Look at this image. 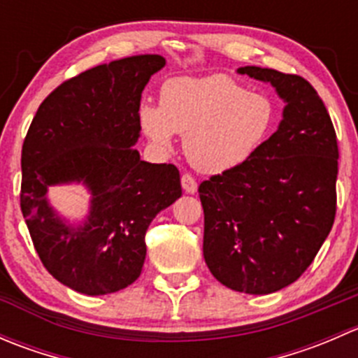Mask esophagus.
Returning a JSON list of instances; mask_svg holds the SVG:
<instances>
[{
	"label": "esophagus",
	"mask_w": 358,
	"mask_h": 358,
	"mask_svg": "<svg viewBox=\"0 0 358 358\" xmlns=\"http://www.w3.org/2000/svg\"><path fill=\"white\" fill-rule=\"evenodd\" d=\"M182 187H183V190H185L187 194H196L197 192V182L194 180L192 175H189V173L182 175Z\"/></svg>",
	"instance_id": "esophagus-1"
}]
</instances>
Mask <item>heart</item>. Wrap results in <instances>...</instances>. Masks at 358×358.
Masks as SVG:
<instances>
[{"mask_svg": "<svg viewBox=\"0 0 358 358\" xmlns=\"http://www.w3.org/2000/svg\"><path fill=\"white\" fill-rule=\"evenodd\" d=\"M143 133L169 147L176 133L190 164L206 175H222L246 164L275 128V107L263 93L249 92L223 74L178 78L161 90V106L138 110Z\"/></svg>", "mask_w": 358, "mask_h": 358, "instance_id": "obj_1", "label": "heart"}]
</instances>
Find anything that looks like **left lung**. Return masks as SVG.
Wrapping results in <instances>:
<instances>
[{"label":"left lung","instance_id":"obj_1","mask_svg":"<svg viewBox=\"0 0 358 358\" xmlns=\"http://www.w3.org/2000/svg\"><path fill=\"white\" fill-rule=\"evenodd\" d=\"M237 72L270 83L286 106L255 157L199 185L202 252L223 286L270 294L299 279L333 229L338 142L306 79L256 66Z\"/></svg>","mask_w":358,"mask_h":358}]
</instances>
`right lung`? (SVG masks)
I'll return each instance as SVG.
<instances>
[{"instance_id": "add662e5", "label": "right lung", "mask_w": 358, "mask_h": 358, "mask_svg": "<svg viewBox=\"0 0 358 358\" xmlns=\"http://www.w3.org/2000/svg\"><path fill=\"white\" fill-rule=\"evenodd\" d=\"M161 55H135L81 72L53 90L36 112L22 145L20 208L45 268L88 296L135 282L145 262V232L182 196L173 164L140 159L138 110ZM90 192L85 220L71 224L49 204L53 185Z\"/></svg>"}]
</instances>
